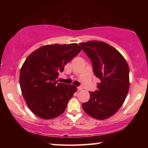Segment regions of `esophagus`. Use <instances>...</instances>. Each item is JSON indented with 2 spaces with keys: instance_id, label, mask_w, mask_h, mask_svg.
Wrapping results in <instances>:
<instances>
[{
  "instance_id": "1",
  "label": "esophagus",
  "mask_w": 148,
  "mask_h": 148,
  "mask_svg": "<svg viewBox=\"0 0 148 148\" xmlns=\"http://www.w3.org/2000/svg\"><path fill=\"white\" fill-rule=\"evenodd\" d=\"M82 86H79L77 87V91H82Z\"/></svg>"
}]
</instances>
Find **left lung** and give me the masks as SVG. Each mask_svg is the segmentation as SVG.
Instances as JSON below:
<instances>
[{"instance_id":"1","label":"left lung","mask_w":148,"mask_h":148,"mask_svg":"<svg viewBox=\"0 0 148 148\" xmlns=\"http://www.w3.org/2000/svg\"><path fill=\"white\" fill-rule=\"evenodd\" d=\"M79 45L91 59L94 73L100 79L98 90L89 92V101L82 107L95 119H107L118 111L126 99L130 86L129 65L116 49L104 42L88 41Z\"/></svg>"}]
</instances>
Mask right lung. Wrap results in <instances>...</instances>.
<instances>
[{
	"instance_id": "add662e5",
	"label": "right lung",
	"mask_w": 148,
	"mask_h": 148,
	"mask_svg": "<svg viewBox=\"0 0 148 148\" xmlns=\"http://www.w3.org/2000/svg\"><path fill=\"white\" fill-rule=\"evenodd\" d=\"M81 50L75 43L46 45L25 59L20 71V87L27 106L36 116L51 119L64 112L77 89L73 85L58 83L57 78Z\"/></svg>"
}]
</instances>
